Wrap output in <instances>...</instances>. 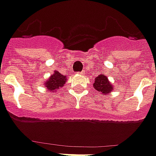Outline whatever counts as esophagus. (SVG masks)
Returning <instances> with one entry per match:
<instances>
[{"mask_svg":"<svg viewBox=\"0 0 156 156\" xmlns=\"http://www.w3.org/2000/svg\"><path fill=\"white\" fill-rule=\"evenodd\" d=\"M79 74H82V75H83V74H84V73H85V71H82V72H79Z\"/></svg>","mask_w":156,"mask_h":156,"instance_id":"esophagus-1","label":"esophagus"}]
</instances>
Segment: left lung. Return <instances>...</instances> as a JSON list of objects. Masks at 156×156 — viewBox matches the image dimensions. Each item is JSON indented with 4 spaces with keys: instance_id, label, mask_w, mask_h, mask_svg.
Here are the masks:
<instances>
[{
    "instance_id": "8db88e82",
    "label": "left lung",
    "mask_w": 156,
    "mask_h": 156,
    "mask_svg": "<svg viewBox=\"0 0 156 156\" xmlns=\"http://www.w3.org/2000/svg\"><path fill=\"white\" fill-rule=\"evenodd\" d=\"M93 87L97 90L100 91L103 94H108L112 91L113 87L110 84L108 78L105 75H99L95 78V83H93Z\"/></svg>"
}]
</instances>
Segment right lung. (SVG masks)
I'll return each instance as SVG.
<instances>
[{"mask_svg":"<svg viewBox=\"0 0 156 156\" xmlns=\"http://www.w3.org/2000/svg\"><path fill=\"white\" fill-rule=\"evenodd\" d=\"M66 76L62 75L58 72H55L48 79V81L46 83V85L48 90L53 91L54 90L62 87L66 83Z\"/></svg>","mask_w":156,"mask_h":156,"instance_id":"obj_1","label":"right lung"}]
</instances>
